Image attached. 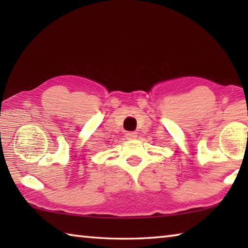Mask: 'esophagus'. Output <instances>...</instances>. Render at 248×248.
<instances>
[{
    "label": "esophagus",
    "instance_id": "esophagus-1",
    "mask_svg": "<svg viewBox=\"0 0 248 248\" xmlns=\"http://www.w3.org/2000/svg\"><path fill=\"white\" fill-rule=\"evenodd\" d=\"M138 137V133L137 132H127L125 133V138H127L128 140H133V139H136V138Z\"/></svg>",
    "mask_w": 248,
    "mask_h": 248
}]
</instances>
